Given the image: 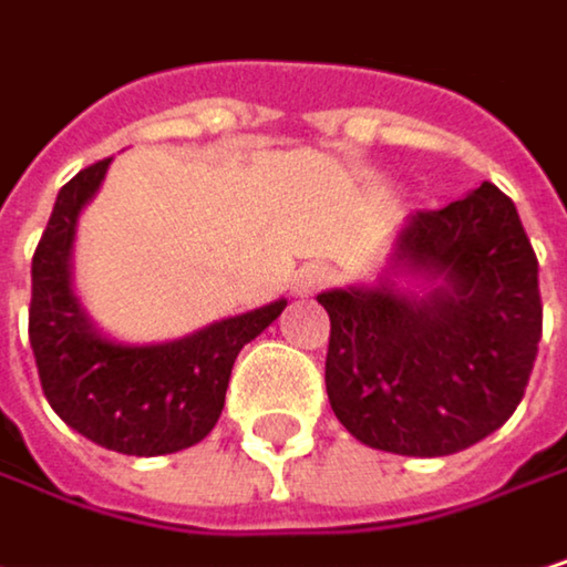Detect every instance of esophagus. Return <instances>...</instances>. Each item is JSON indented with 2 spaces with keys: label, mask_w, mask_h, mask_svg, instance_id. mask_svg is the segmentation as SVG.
I'll return each mask as SVG.
<instances>
[{
  "label": "esophagus",
  "mask_w": 567,
  "mask_h": 567,
  "mask_svg": "<svg viewBox=\"0 0 567 567\" xmlns=\"http://www.w3.org/2000/svg\"><path fill=\"white\" fill-rule=\"evenodd\" d=\"M329 281H332V271H329L326 265H306V268L296 275V292L309 296V292H316V289L329 286Z\"/></svg>",
  "instance_id": "1"
}]
</instances>
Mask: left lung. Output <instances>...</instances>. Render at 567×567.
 I'll use <instances>...</instances> for the list:
<instances>
[{"mask_svg": "<svg viewBox=\"0 0 567 567\" xmlns=\"http://www.w3.org/2000/svg\"><path fill=\"white\" fill-rule=\"evenodd\" d=\"M399 274L432 280L415 297ZM332 336L326 389L369 449L439 458L508 422L542 339L538 258L515 202L482 182L409 215L379 286L322 292Z\"/></svg>", "mask_w": 567, "mask_h": 567, "instance_id": "1", "label": "left lung"}]
</instances>
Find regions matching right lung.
Segmentation results:
<instances>
[{"mask_svg": "<svg viewBox=\"0 0 567 567\" xmlns=\"http://www.w3.org/2000/svg\"><path fill=\"white\" fill-rule=\"evenodd\" d=\"M109 162L82 168L55 198L32 255L29 342L42 392L69 429L109 452L172 455L215 429L238 352L289 302L278 299L162 346H125L95 332L72 292V241Z\"/></svg>", "mask_w": 567, "mask_h": 567, "instance_id": "add662e5", "label": "right lung"}]
</instances>
